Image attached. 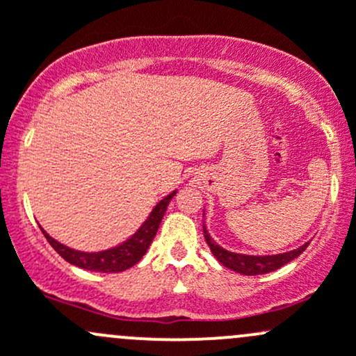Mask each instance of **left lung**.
<instances>
[{
	"label": "left lung",
	"instance_id": "1",
	"mask_svg": "<svg viewBox=\"0 0 356 356\" xmlns=\"http://www.w3.org/2000/svg\"><path fill=\"white\" fill-rule=\"evenodd\" d=\"M203 234H204V239H207L208 246H210L211 253H213V257L217 258L224 267L231 268V270L234 272H239V274L243 275H260V274H268V272L277 270V268H281L282 265L289 264L291 260L300 257V254L307 250V246L310 245V243H307V245L300 246L298 250L288 251V253L268 254V257H251V254L232 253V251H227L222 246H218L217 243L210 238V234H208L204 225H203Z\"/></svg>",
	"mask_w": 356,
	"mask_h": 356
}]
</instances>
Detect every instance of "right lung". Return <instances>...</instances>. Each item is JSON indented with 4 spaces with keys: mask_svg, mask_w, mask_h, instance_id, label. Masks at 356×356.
Masks as SVG:
<instances>
[{
    "mask_svg": "<svg viewBox=\"0 0 356 356\" xmlns=\"http://www.w3.org/2000/svg\"><path fill=\"white\" fill-rule=\"evenodd\" d=\"M175 196V191L170 193L168 196H165L160 203L153 208V211L149 213V217L146 218L145 224L138 229L134 236L131 239H127L125 243H122L120 246L111 248L106 251H98V253H84V251L72 250L62 243L55 241L49 234H46V231H42L44 238L48 239L49 245L53 246V250L67 260L68 264L77 265V267L86 268V270H95V272H124L127 268H131L132 265L138 264L145 253L148 251L149 245H152L153 238L156 236L158 227H160V222L163 218L165 210H167L170 200Z\"/></svg>",
    "mask_w": 356,
    "mask_h": 356,
    "instance_id": "add662e5",
    "label": "right lung"
}]
</instances>
